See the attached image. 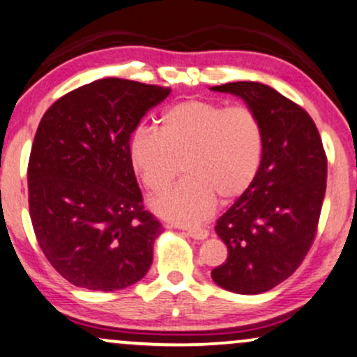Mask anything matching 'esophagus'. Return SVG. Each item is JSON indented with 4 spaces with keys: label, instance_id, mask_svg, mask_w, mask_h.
Instances as JSON below:
<instances>
[{
    "label": "esophagus",
    "instance_id": "1",
    "mask_svg": "<svg viewBox=\"0 0 357 357\" xmlns=\"http://www.w3.org/2000/svg\"><path fill=\"white\" fill-rule=\"evenodd\" d=\"M186 234L192 239H197V241H203L209 236V231L204 229V227H191V229L186 231Z\"/></svg>",
    "mask_w": 357,
    "mask_h": 357
}]
</instances>
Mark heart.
I'll return each mask as SVG.
<instances>
[{"mask_svg": "<svg viewBox=\"0 0 357 357\" xmlns=\"http://www.w3.org/2000/svg\"><path fill=\"white\" fill-rule=\"evenodd\" d=\"M158 124V131L137 128L128 143L132 169L153 192L174 181L183 161L188 178L151 199L158 216L197 226L214 213L218 196L236 199L255 183L263 162L264 128L252 108L186 100L162 111Z\"/></svg>", "mask_w": 357, "mask_h": 357, "instance_id": "heart-1", "label": "heart"}]
</instances>
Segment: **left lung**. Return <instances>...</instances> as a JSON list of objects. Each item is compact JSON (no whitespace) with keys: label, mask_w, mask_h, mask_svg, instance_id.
<instances>
[{"label":"left lung","mask_w":357,"mask_h":357,"mask_svg":"<svg viewBox=\"0 0 357 357\" xmlns=\"http://www.w3.org/2000/svg\"><path fill=\"white\" fill-rule=\"evenodd\" d=\"M241 98L264 128V154L251 188L216 222L227 246L213 281L238 294H261L293 274L314 241L328 160L314 121L301 106L256 81L213 86Z\"/></svg>","instance_id":"obj_1"}]
</instances>
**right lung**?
<instances>
[{"label":"right lung","instance_id":"obj_1","mask_svg":"<svg viewBox=\"0 0 357 357\" xmlns=\"http://www.w3.org/2000/svg\"><path fill=\"white\" fill-rule=\"evenodd\" d=\"M169 93L98 79L41 118L28 165L29 216L45 256L71 284L111 293L148 273L161 222L143 208L128 143Z\"/></svg>","mask_w":357,"mask_h":357}]
</instances>
